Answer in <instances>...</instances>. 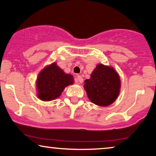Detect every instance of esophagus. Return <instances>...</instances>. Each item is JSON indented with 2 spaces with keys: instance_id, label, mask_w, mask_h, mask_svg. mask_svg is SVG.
<instances>
[{
  "instance_id": "1",
  "label": "esophagus",
  "mask_w": 156,
  "mask_h": 156,
  "mask_svg": "<svg viewBox=\"0 0 156 156\" xmlns=\"http://www.w3.org/2000/svg\"><path fill=\"white\" fill-rule=\"evenodd\" d=\"M76 81H77V82H80V83H82L83 82V78L82 77V76L78 75L77 76H76Z\"/></svg>"
}]
</instances>
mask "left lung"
<instances>
[{"mask_svg":"<svg viewBox=\"0 0 156 156\" xmlns=\"http://www.w3.org/2000/svg\"><path fill=\"white\" fill-rule=\"evenodd\" d=\"M84 88L92 103L100 106H109L120 92V77L112 67L99 64L90 79L84 81Z\"/></svg>","mask_w":156,"mask_h":156,"instance_id":"1","label":"left lung"}]
</instances>
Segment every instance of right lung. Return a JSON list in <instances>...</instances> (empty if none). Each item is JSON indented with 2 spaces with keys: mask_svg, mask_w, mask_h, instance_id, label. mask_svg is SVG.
Here are the masks:
<instances>
[{
  "mask_svg": "<svg viewBox=\"0 0 156 156\" xmlns=\"http://www.w3.org/2000/svg\"><path fill=\"white\" fill-rule=\"evenodd\" d=\"M73 82V76L65 73L57 63L51 64L38 74L36 82L37 97L44 101H52L58 98L65 87Z\"/></svg>",
  "mask_w": 156,
  "mask_h": 156,
  "instance_id": "right-lung-1",
  "label": "right lung"
}]
</instances>
